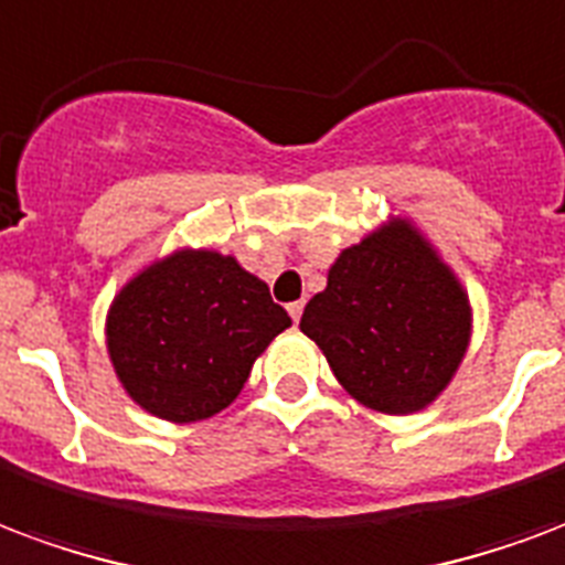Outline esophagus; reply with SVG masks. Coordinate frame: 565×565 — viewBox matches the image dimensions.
I'll return each mask as SVG.
<instances>
[{
    "instance_id": "34e87169",
    "label": "esophagus",
    "mask_w": 565,
    "mask_h": 565,
    "mask_svg": "<svg viewBox=\"0 0 565 565\" xmlns=\"http://www.w3.org/2000/svg\"><path fill=\"white\" fill-rule=\"evenodd\" d=\"M287 311H290V317H294L296 323H299V317H302V311H305V302H290L287 305Z\"/></svg>"
}]
</instances>
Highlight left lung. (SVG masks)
Returning a JSON list of instances; mask_svg holds the SVG:
<instances>
[{"label": "left lung", "instance_id": "obj_1", "mask_svg": "<svg viewBox=\"0 0 565 565\" xmlns=\"http://www.w3.org/2000/svg\"><path fill=\"white\" fill-rule=\"evenodd\" d=\"M299 329L353 398L380 413H413L461 365L470 305L428 242L392 224L338 257Z\"/></svg>", "mask_w": 565, "mask_h": 565}]
</instances>
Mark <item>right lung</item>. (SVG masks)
<instances>
[{
	"mask_svg": "<svg viewBox=\"0 0 565 565\" xmlns=\"http://www.w3.org/2000/svg\"><path fill=\"white\" fill-rule=\"evenodd\" d=\"M290 326L269 287L233 257L179 250L140 271L107 317V350L143 411L209 419L239 395L254 359Z\"/></svg>",
	"mask_w": 565,
	"mask_h": 565,
	"instance_id": "obj_1",
	"label": "right lung"
}]
</instances>
